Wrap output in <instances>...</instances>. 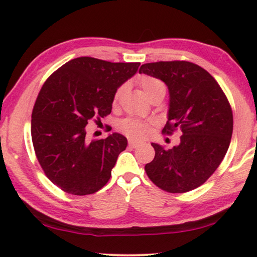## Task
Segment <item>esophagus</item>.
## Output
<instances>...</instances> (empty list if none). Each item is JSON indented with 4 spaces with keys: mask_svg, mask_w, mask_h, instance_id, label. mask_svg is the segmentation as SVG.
<instances>
[{
    "mask_svg": "<svg viewBox=\"0 0 257 257\" xmlns=\"http://www.w3.org/2000/svg\"><path fill=\"white\" fill-rule=\"evenodd\" d=\"M128 144H129L130 148H137V147H140V145H141L140 142H136V141H134V140H129Z\"/></svg>",
    "mask_w": 257,
    "mask_h": 257,
    "instance_id": "esophagus-1",
    "label": "esophagus"
}]
</instances>
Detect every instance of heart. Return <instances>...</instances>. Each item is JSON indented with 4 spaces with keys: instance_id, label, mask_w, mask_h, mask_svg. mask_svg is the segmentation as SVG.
Returning <instances> with one entry per match:
<instances>
[{
    "instance_id": "1",
    "label": "heart",
    "mask_w": 257,
    "mask_h": 257,
    "mask_svg": "<svg viewBox=\"0 0 257 257\" xmlns=\"http://www.w3.org/2000/svg\"><path fill=\"white\" fill-rule=\"evenodd\" d=\"M139 84L142 87V90L144 91V93L148 95V98L157 91L165 90V85H164L162 80L152 77V76H141L139 78ZM123 92L124 85H120L115 90L112 100L113 106H116L118 104ZM120 130L128 137H130V139L143 140L151 133L152 123L149 121L139 120V118H125V120H123L120 123Z\"/></svg>"
}]
</instances>
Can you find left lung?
I'll return each mask as SVG.
<instances>
[{
	"instance_id": "left-lung-1",
	"label": "left lung",
	"mask_w": 257,
	"mask_h": 257,
	"mask_svg": "<svg viewBox=\"0 0 257 257\" xmlns=\"http://www.w3.org/2000/svg\"><path fill=\"white\" fill-rule=\"evenodd\" d=\"M140 72L162 79L170 91L168 121L163 133L180 130V144L156 155L145 165L149 179L167 193H187L203 185L223 162L233 133L231 105L205 69L188 61L142 64Z\"/></svg>"
}]
</instances>
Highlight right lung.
Segmentation results:
<instances>
[{"label":"right lung","instance_id":"1","mask_svg":"<svg viewBox=\"0 0 257 257\" xmlns=\"http://www.w3.org/2000/svg\"><path fill=\"white\" fill-rule=\"evenodd\" d=\"M139 67L82 56L46 79L33 106L31 136L44 173L60 189L84 196L108 182L127 139L114 133L90 141L85 127L109 115L114 92Z\"/></svg>","mask_w":257,"mask_h":257}]
</instances>
